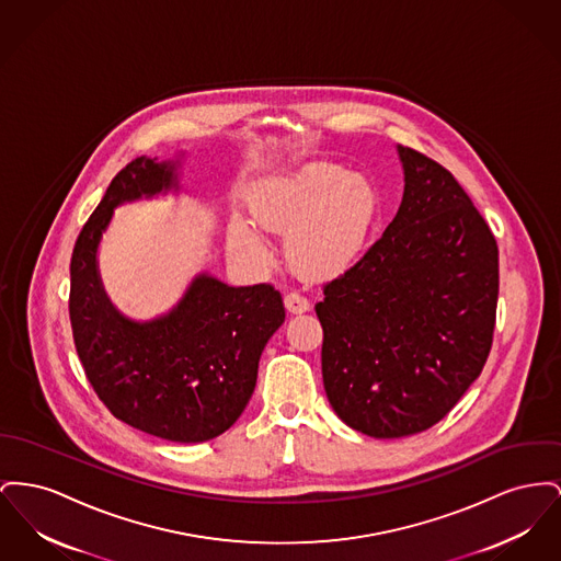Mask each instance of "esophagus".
Masks as SVG:
<instances>
[{"mask_svg":"<svg viewBox=\"0 0 561 561\" xmlns=\"http://www.w3.org/2000/svg\"><path fill=\"white\" fill-rule=\"evenodd\" d=\"M284 305H286V309H288L290 313H305V311L311 309L309 300L302 297V295H298V293H288V295L284 297Z\"/></svg>","mask_w":561,"mask_h":561,"instance_id":"1","label":"esophagus"}]
</instances>
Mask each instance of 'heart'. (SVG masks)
I'll return each mask as SVG.
<instances>
[{
	"label": "heart",
	"mask_w": 561,
	"mask_h": 561,
	"mask_svg": "<svg viewBox=\"0 0 561 561\" xmlns=\"http://www.w3.org/2000/svg\"><path fill=\"white\" fill-rule=\"evenodd\" d=\"M252 218L264 231L288 232V254L300 273L330 279L360 261L379 216L375 186L343 167H307L266 182L250 201ZM231 248L264 263L268 245L248 222L231 227Z\"/></svg>",
	"instance_id": "1"
}]
</instances>
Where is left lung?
I'll use <instances>...</instances> for the list:
<instances>
[{
  "instance_id": "8db88e82",
  "label": "left lung",
  "mask_w": 561,
  "mask_h": 561,
  "mask_svg": "<svg viewBox=\"0 0 561 561\" xmlns=\"http://www.w3.org/2000/svg\"><path fill=\"white\" fill-rule=\"evenodd\" d=\"M404 195L358 263L324 286L322 377L334 413L375 438L432 428L488 363L497 245L458 180L398 146Z\"/></svg>"
}]
</instances>
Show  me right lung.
<instances>
[{
    "label": "right lung",
    "instance_id": "obj_1",
    "mask_svg": "<svg viewBox=\"0 0 561 561\" xmlns=\"http://www.w3.org/2000/svg\"><path fill=\"white\" fill-rule=\"evenodd\" d=\"M175 169L178 161L137 157L116 173L73 245L69 320L87 379L116 420L173 443H203L243 413L286 311L271 284L232 288L207 273L150 322L129 320L110 302L98 248L114 207L178 188Z\"/></svg>",
    "mask_w": 561,
    "mask_h": 561
}]
</instances>
